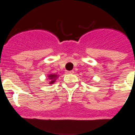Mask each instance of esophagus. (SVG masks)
I'll list each match as a JSON object with an SVG mask.
<instances>
[{
	"label": "esophagus",
	"instance_id": "esophagus-1",
	"mask_svg": "<svg viewBox=\"0 0 135 135\" xmlns=\"http://www.w3.org/2000/svg\"><path fill=\"white\" fill-rule=\"evenodd\" d=\"M66 73H67V74L74 73V71H73V70H70V71H66Z\"/></svg>",
	"mask_w": 135,
	"mask_h": 135
}]
</instances>
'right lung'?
I'll list each match as a JSON object with an SVG mask.
<instances>
[{
	"label": "right lung",
	"instance_id": "1",
	"mask_svg": "<svg viewBox=\"0 0 135 135\" xmlns=\"http://www.w3.org/2000/svg\"><path fill=\"white\" fill-rule=\"evenodd\" d=\"M48 77H49V80H50V83H49V84H50V85H52V84H53L55 82V80H56V79L58 78V75H55V74H50V75L48 76Z\"/></svg>",
	"mask_w": 135,
	"mask_h": 135
}]
</instances>
